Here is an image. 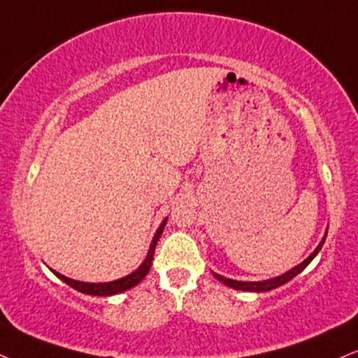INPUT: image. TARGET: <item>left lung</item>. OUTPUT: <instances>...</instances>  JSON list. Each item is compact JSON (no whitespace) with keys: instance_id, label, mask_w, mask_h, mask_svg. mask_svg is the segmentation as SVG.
I'll use <instances>...</instances> for the list:
<instances>
[{"instance_id":"1","label":"left lung","mask_w":358,"mask_h":358,"mask_svg":"<svg viewBox=\"0 0 358 358\" xmlns=\"http://www.w3.org/2000/svg\"><path fill=\"white\" fill-rule=\"evenodd\" d=\"M325 237H327V232H325L324 239L320 241V244L315 247L314 252L308 255V257H307L306 260H303L302 264H299V266H295L294 268H290L289 272L282 273V275H279V277H273V279L260 280V282H242V280L227 279V277L219 275V273H215V272H213V273H214L215 279L222 282V284H226L227 287H232V289H236V290H245V292H267V290L277 289V287L284 285V284H287V282H289V280H292L295 275H299V273H301V272L303 271V268H306V267L308 266V264L312 262V259H314L315 255L319 254V250L322 249V245H324V242H325Z\"/></svg>"}]
</instances>
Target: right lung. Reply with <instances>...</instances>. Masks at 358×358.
Returning a JSON list of instances; mask_svg holds the SVG:
<instances>
[{
  "label": "right lung",
  "mask_w": 358,
  "mask_h": 358,
  "mask_svg": "<svg viewBox=\"0 0 358 358\" xmlns=\"http://www.w3.org/2000/svg\"><path fill=\"white\" fill-rule=\"evenodd\" d=\"M166 222H167V219L162 220V224H161V226H159L157 232L154 234V239L151 242V247H149V252H148V255H145L144 262L141 264L139 268H136L134 272L129 273V275L122 277V279H117V280H113V282H101V284H90V282H81V280L69 279V277L63 275V273L52 271V268H51V271L57 277V279H61L63 282H66V284L71 285L73 289H76L78 292H81V294L99 295V297H108V295H116V294L124 292V290H129L134 285H138L139 282L143 280L145 275H148L149 268H151L152 259H154V250H156L159 237H161L162 231H164Z\"/></svg>",
  "instance_id": "1"
}]
</instances>
